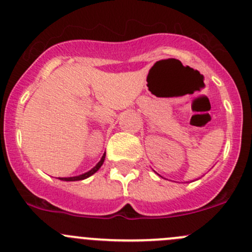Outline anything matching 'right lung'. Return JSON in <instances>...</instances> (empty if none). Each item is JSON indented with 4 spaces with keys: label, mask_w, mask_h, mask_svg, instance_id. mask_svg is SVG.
Here are the masks:
<instances>
[{
    "label": "right lung",
    "mask_w": 252,
    "mask_h": 252,
    "mask_svg": "<svg viewBox=\"0 0 252 252\" xmlns=\"http://www.w3.org/2000/svg\"><path fill=\"white\" fill-rule=\"evenodd\" d=\"M103 161H105V155H103V156H102V158H101V161L98 162V163L96 164V166L94 167V168L91 169V171L86 172V173H84V174H81V175H78V177H70V178H61V180H65V182H74V180H83V179H85V178L90 177V175H93L94 173H95V172H97V171H98V168H100V167L102 166Z\"/></svg>",
    "instance_id": "right-lung-1"
}]
</instances>
